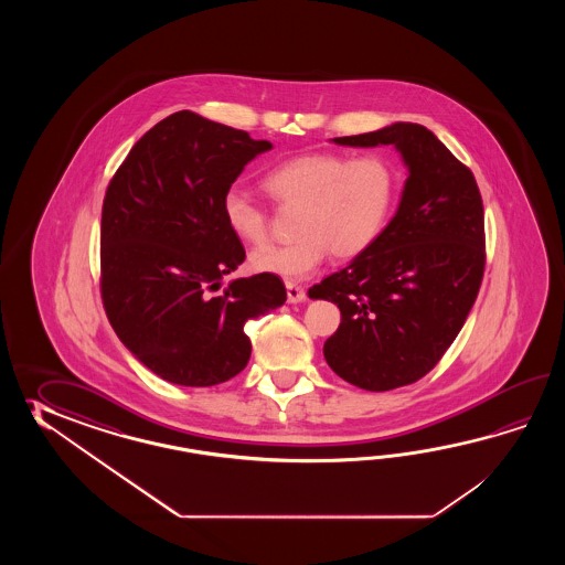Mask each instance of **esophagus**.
I'll use <instances>...</instances> for the list:
<instances>
[{
    "instance_id": "34e87169",
    "label": "esophagus",
    "mask_w": 565,
    "mask_h": 565,
    "mask_svg": "<svg viewBox=\"0 0 565 565\" xmlns=\"http://www.w3.org/2000/svg\"><path fill=\"white\" fill-rule=\"evenodd\" d=\"M287 297L288 302H300V300H305L307 292H305V288L299 287V285L287 282Z\"/></svg>"
}]
</instances>
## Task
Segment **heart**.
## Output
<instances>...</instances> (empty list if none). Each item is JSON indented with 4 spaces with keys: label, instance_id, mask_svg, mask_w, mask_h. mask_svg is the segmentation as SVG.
Segmentation results:
<instances>
[{
    "label": "heart",
    "instance_id": "1",
    "mask_svg": "<svg viewBox=\"0 0 565 565\" xmlns=\"http://www.w3.org/2000/svg\"><path fill=\"white\" fill-rule=\"evenodd\" d=\"M265 188L280 205L302 207L299 241L266 246L253 254L258 273L285 280H305L324 260L355 258L382 234L396 193L392 163L377 153L351 157L317 151L290 157L265 175ZM222 216L230 232L250 246L268 241L265 207L238 188L222 198Z\"/></svg>",
    "mask_w": 565,
    "mask_h": 565
}]
</instances>
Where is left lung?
Listing matches in <instances>:
<instances>
[{
  "mask_svg": "<svg viewBox=\"0 0 565 565\" xmlns=\"http://www.w3.org/2000/svg\"><path fill=\"white\" fill-rule=\"evenodd\" d=\"M333 141L394 145L408 166L396 216L377 241L309 288L341 311L323 345L329 367L361 390L387 392L430 372L469 317L487 258L482 198L472 171L418 122Z\"/></svg>",
  "mask_w": 565,
  "mask_h": 565,
  "instance_id": "8db88e82",
  "label": "left lung"
}]
</instances>
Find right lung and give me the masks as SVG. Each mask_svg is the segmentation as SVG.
<instances>
[{"label":"right lung","mask_w":565,"mask_h":565,"mask_svg":"<svg viewBox=\"0 0 565 565\" xmlns=\"http://www.w3.org/2000/svg\"><path fill=\"white\" fill-rule=\"evenodd\" d=\"M241 129L173 113L132 145L108 183L100 220V297L122 345L188 387L228 382L250 360L248 319L278 309L277 275L222 278L244 263L222 198L270 151Z\"/></svg>","instance_id":"1"}]
</instances>
